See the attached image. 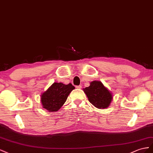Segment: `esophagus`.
<instances>
[{"mask_svg":"<svg viewBox=\"0 0 153 153\" xmlns=\"http://www.w3.org/2000/svg\"><path fill=\"white\" fill-rule=\"evenodd\" d=\"M76 88H77V89H81L82 88V86L81 85H79V86H76Z\"/></svg>","mask_w":153,"mask_h":153,"instance_id":"34e87169","label":"esophagus"}]
</instances>
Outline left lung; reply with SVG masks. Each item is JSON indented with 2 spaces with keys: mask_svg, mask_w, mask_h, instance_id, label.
<instances>
[{
  "mask_svg": "<svg viewBox=\"0 0 153 153\" xmlns=\"http://www.w3.org/2000/svg\"><path fill=\"white\" fill-rule=\"evenodd\" d=\"M90 103L99 109L108 108L112 101V94L101 81H94L83 89Z\"/></svg>",
  "mask_w": 153,
  "mask_h": 153,
  "instance_id": "1",
  "label": "left lung"
}]
</instances>
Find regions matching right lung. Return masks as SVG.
<instances>
[{"label":"right lung","instance_id":"1","mask_svg":"<svg viewBox=\"0 0 153 153\" xmlns=\"http://www.w3.org/2000/svg\"><path fill=\"white\" fill-rule=\"evenodd\" d=\"M75 88L71 83L54 82L41 95V102L43 108L48 111H57L66 102L70 93Z\"/></svg>","mask_w":153,"mask_h":153}]
</instances>
